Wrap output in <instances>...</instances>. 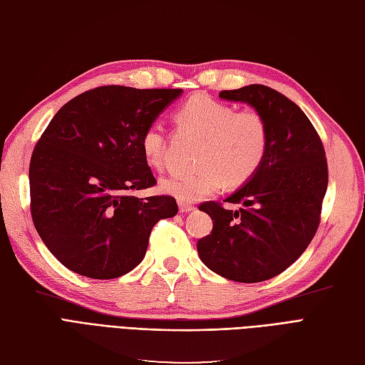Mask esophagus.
I'll use <instances>...</instances> for the list:
<instances>
[{
  "label": "esophagus",
  "instance_id": "1",
  "mask_svg": "<svg viewBox=\"0 0 365 365\" xmlns=\"http://www.w3.org/2000/svg\"><path fill=\"white\" fill-rule=\"evenodd\" d=\"M195 207L191 203H186V202H179V212L180 214H187V212H192Z\"/></svg>",
  "mask_w": 365,
  "mask_h": 365
}]
</instances>
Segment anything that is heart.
Here are the masks:
<instances>
[{
    "mask_svg": "<svg viewBox=\"0 0 365 365\" xmlns=\"http://www.w3.org/2000/svg\"><path fill=\"white\" fill-rule=\"evenodd\" d=\"M175 120L205 138L198 153L202 167L195 171L174 173L162 183L163 191L180 202H198L222 186H241L259 171L268 153V125L253 109L238 110L235 106L194 96L175 112ZM165 130L150 124L140 136V151L153 168L165 163Z\"/></svg>",
    "mask_w": 365,
    "mask_h": 365,
    "instance_id": "b5f03b06",
    "label": "heart"
}]
</instances>
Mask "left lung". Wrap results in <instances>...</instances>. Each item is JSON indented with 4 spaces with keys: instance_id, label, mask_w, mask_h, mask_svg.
<instances>
[{
    "instance_id": "1",
    "label": "left lung",
    "mask_w": 365,
    "mask_h": 365,
    "mask_svg": "<svg viewBox=\"0 0 365 365\" xmlns=\"http://www.w3.org/2000/svg\"><path fill=\"white\" fill-rule=\"evenodd\" d=\"M220 98L247 103L268 125V153L253 178L221 203L200 205L212 218L210 235L198 240L202 262L229 280L255 284L280 274L307 250L320 225L327 190L322 139L296 103L280 92L250 85L221 91Z\"/></svg>"
}]
</instances>
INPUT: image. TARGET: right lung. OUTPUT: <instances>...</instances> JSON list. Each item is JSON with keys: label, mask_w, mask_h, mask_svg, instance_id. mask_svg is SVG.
<instances>
[{"label": "right lung", "mask_w": 365, "mask_h": 365, "mask_svg": "<svg viewBox=\"0 0 365 365\" xmlns=\"http://www.w3.org/2000/svg\"><path fill=\"white\" fill-rule=\"evenodd\" d=\"M182 89L100 86L62 106L30 160L31 218L43 244L71 272L115 279L144 259L153 226L178 214L155 186L140 136Z\"/></svg>", "instance_id": "right-lung-1"}]
</instances>
